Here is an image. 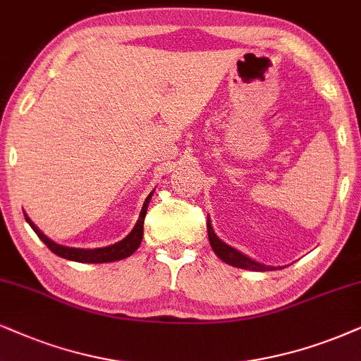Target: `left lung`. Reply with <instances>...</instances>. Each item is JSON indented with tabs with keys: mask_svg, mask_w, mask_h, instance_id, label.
<instances>
[{
	"mask_svg": "<svg viewBox=\"0 0 361 361\" xmlns=\"http://www.w3.org/2000/svg\"><path fill=\"white\" fill-rule=\"evenodd\" d=\"M207 235H209V243H211L212 251L216 252V256H219V259H222L224 262H228L231 266H235V268H241V269H249V271H274V266H266L261 264L251 257H247L243 252H239L238 249L231 247L229 244H226L224 241H221L217 238L214 229H212L211 221H207Z\"/></svg>",
	"mask_w": 361,
	"mask_h": 361,
	"instance_id": "8db88e82",
	"label": "left lung"
}]
</instances>
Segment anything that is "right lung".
I'll list each match as a JSON object with an SVG mask.
<instances>
[{"instance_id":"1","label":"right lung","mask_w":361,"mask_h":361,"mask_svg":"<svg viewBox=\"0 0 361 361\" xmlns=\"http://www.w3.org/2000/svg\"><path fill=\"white\" fill-rule=\"evenodd\" d=\"M152 194L150 192L147 195L144 206H142L139 221L137 224L133 226V229L128 233V235L122 239V241L110 244L106 247H95V249H80V247H68V246H61V244H56L55 241H51L50 238H47L42 231H39L37 226L31 222L28 216L25 214V219L28 224L31 226V229L37 233V235L42 241L47 244V247L50 249L51 252H55L56 256L65 257V259L70 261H77V262H112V261H118V259H126V257L132 256L133 252L137 251L142 243V235H144V219L147 214V207H149L150 199H152Z\"/></svg>"}]
</instances>
